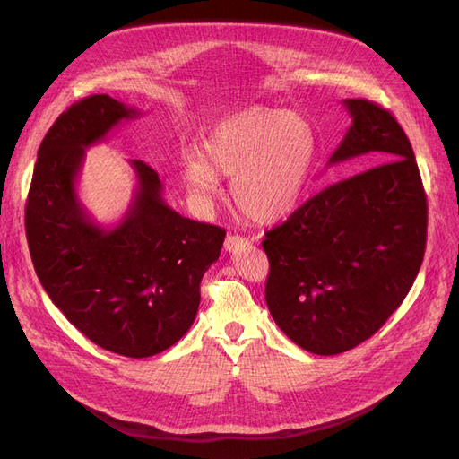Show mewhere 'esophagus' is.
<instances>
[{"instance_id": "34e87169", "label": "esophagus", "mask_w": 459, "mask_h": 459, "mask_svg": "<svg viewBox=\"0 0 459 459\" xmlns=\"http://www.w3.org/2000/svg\"><path fill=\"white\" fill-rule=\"evenodd\" d=\"M247 245H248V239L241 238V235H228L224 248L228 253H238V251H241V248H245Z\"/></svg>"}]
</instances>
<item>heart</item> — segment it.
Segmentation results:
<instances>
[{
    "label": "heart",
    "instance_id": "obj_1",
    "mask_svg": "<svg viewBox=\"0 0 459 459\" xmlns=\"http://www.w3.org/2000/svg\"><path fill=\"white\" fill-rule=\"evenodd\" d=\"M312 124L280 108L247 107L206 132L203 152L184 157L187 191L208 204L220 197V176L231 178L239 211L272 224L295 211L316 160Z\"/></svg>",
    "mask_w": 459,
    "mask_h": 459
}]
</instances>
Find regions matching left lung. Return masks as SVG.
I'll return each mask as SVG.
<instances>
[{
    "instance_id": "left-lung-1",
    "label": "left lung",
    "mask_w": 459,
    "mask_h": 459,
    "mask_svg": "<svg viewBox=\"0 0 459 459\" xmlns=\"http://www.w3.org/2000/svg\"><path fill=\"white\" fill-rule=\"evenodd\" d=\"M342 105L352 124L327 164L386 162L322 189L262 241L273 322L319 356L381 329L410 293L427 241V195L408 135L379 105Z\"/></svg>"
}]
</instances>
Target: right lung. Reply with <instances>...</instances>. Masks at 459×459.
Instances as JSON below:
<instances>
[{"label": "right lung", "mask_w": 459, "mask_h": 459, "mask_svg": "<svg viewBox=\"0 0 459 459\" xmlns=\"http://www.w3.org/2000/svg\"><path fill=\"white\" fill-rule=\"evenodd\" d=\"M134 117L105 93L68 107L38 149L24 224L38 280L68 322L105 351L147 358L191 327L226 231L172 211L143 160L130 162L137 187L124 218L95 224L76 193L86 149Z\"/></svg>", "instance_id": "add662e5"}]
</instances>
